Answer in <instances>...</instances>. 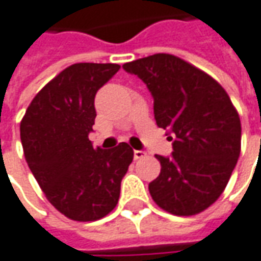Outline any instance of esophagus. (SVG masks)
Returning a JSON list of instances; mask_svg holds the SVG:
<instances>
[{
	"mask_svg": "<svg viewBox=\"0 0 261 261\" xmlns=\"http://www.w3.org/2000/svg\"><path fill=\"white\" fill-rule=\"evenodd\" d=\"M146 154H147V153H146L144 150H134V159H136V160L146 158Z\"/></svg>",
	"mask_w": 261,
	"mask_h": 261,
	"instance_id": "esophagus-1",
	"label": "esophagus"
}]
</instances>
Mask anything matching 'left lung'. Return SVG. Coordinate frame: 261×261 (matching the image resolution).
<instances>
[{
    "instance_id": "obj_1",
    "label": "left lung",
    "mask_w": 261,
    "mask_h": 261,
    "mask_svg": "<svg viewBox=\"0 0 261 261\" xmlns=\"http://www.w3.org/2000/svg\"><path fill=\"white\" fill-rule=\"evenodd\" d=\"M153 96L154 120L173 141L159 156L160 175L148 184L153 201L175 215H195L215 202L237 165L241 122L224 88L173 55L158 53L122 65Z\"/></svg>"
}]
</instances>
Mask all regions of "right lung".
<instances>
[{
    "label": "right lung",
    "mask_w": 261,
    "mask_h": 261,
    "mask_svg": "<svg viewBox=\"0 0 261 261\" xmlns=\"http://www.w3.org/2000/svg\"><path fill=\"white\" fill-rule=\"evenodd\" d=\"M120 70L114 63H76L34 96L20 124L24 156L49 202L75 221L113 211L133 148H94L95 95Z\"/></svg>",
    "instance_id": "right-lung-1"
}]
</instances>
